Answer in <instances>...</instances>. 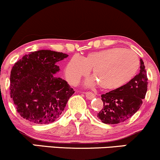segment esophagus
Listing matches in <instances>:
<instances>
[{"label":"esophagus","instance_id":"1","mask_svg":"<svg viewBox=\"0 0 160 160\" xmlns=\"http://www.w3.org/2000/svg\"><path fill=\"white\" fill-rule=\"evenodd\" d=\"M86 97L87 99H92L95 97V95L93 92H85Z\"/></svg>","mask_w":160,"mask_h":160}]
</instances>
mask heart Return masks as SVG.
Here are the masks:
<instances>
[{
    "label": "heart",
    "instance_id": "obj_1",
    "mask_svg": "<svg viewBox=\"0 0 160 160\" xmlns=\"http://www.w3.org/2000/svg\"><path fill=\"white\" fill-rule=\"evenodd\" d=\"M139 67L135 52L117 47L90 52L82 59L72 57L66 65L65 75L71 84H77L92 69L95 79L88 80L86 85H92L95 80L102 89H115L131 81Z\"/></svg>",
    "mask_w": 160,
    "mask_h": 160
}]
</instances>
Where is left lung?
Masks as SVG:
<instances>
[{"label":"left lung","mask_w":160,"mask_h":160,"mask_svg":"<svg viewBox=\"0 0 160 160\" xmlns=\"http://www.w3.org/2000/svg\"><path fill=\"white\" fill-rule=\"evenodd\" d=\"M140 73L126 85L102 95L103 108L97 117L105 124H117L131 118L142 104L148 91V77L142 58Z\"/></svg>","instance_id":"left-lung-1"}]
</instances>
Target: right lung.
I'll return each instance as SVG.
<instances>
[{"mask_svg":"<svg viewBox=\"0 0 160 160\" xmlns=\"http://www.w3.org/2000/svg\"><path fill=\"white\" fill-rule=\"evenodd\" d=\"M68 56L42 49L25 55L14 64L10 97L22 118L35 124H49L62 114L74 91L55 74L60 70L57 62Z\"/></svg>","mask_w":160,"mask_h":160,"instance_id":"obj_1","label":"right lung"}]
</instances>
